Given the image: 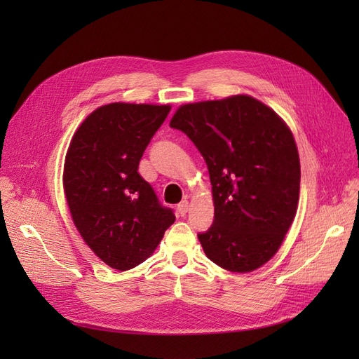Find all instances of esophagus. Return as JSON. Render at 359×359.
Here are the masks:
<instances>
[{"instance_id": "obj_1", "label": "esophagus", "mask_w": 359, "mask_h": 359, "mask_svg": "<svg viewBox=\"0 0 359 359\" xmlns=\"http://www.w3.org/2000/svg\"><path fill=\"white\" fill-rule=\"evenodd\" d=\"M177 211H178L180 215H186L187 211H189V202H187V201L180 202L178 206H177Z\"/></svg>"}]
</instances>
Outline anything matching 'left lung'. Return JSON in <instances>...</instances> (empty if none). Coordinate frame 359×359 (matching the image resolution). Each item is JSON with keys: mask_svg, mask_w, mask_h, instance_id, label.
<instances>
[{"mask_svg": "<svg viewBox=\"0 0 359 359\" xmlns=\"http://www.w3.org/2000/svg\"><path fill=\"white\" fill-rule=\"evenodd\" d=\"M170 127L208 166L214 222L198 233L205 255L232 273L266 264L285 240L299 199V156L290 128L250 95L180 106Z\"/></svg>", "mask_w": 359, "mask_h": 359, "instance_id": "obj_1", "label": "left lung"}]
</instances>
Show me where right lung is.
<instances>
[{"mask_svg": "<svg viewBox=\"0 0 359 359\" xmlns=\"http://www.w3.org/2000/svg\"><path fill=\"white\" fill-rule=\"evenodd\" d=\"M169 111V104H104L85 118L67 149L62 184L72 219L114 269L142 264L175 222L137 172Z\"/></svg>", "mask_w": 359, "mask_h": 359, "instance_id": "add662e5", "label": "right lung"}]
</instances>
